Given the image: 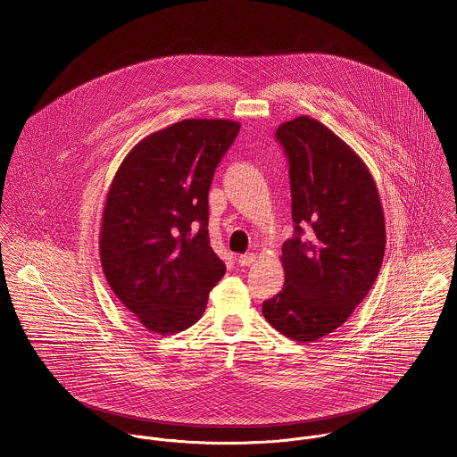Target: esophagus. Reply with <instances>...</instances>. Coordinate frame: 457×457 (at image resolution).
Segmentation results:
<instances>
[{"label":"esophagus","mask_w":457,"mask_h":457,"mask_svg":"<svg viewBox=\"0 0 457 457\" xmlns=\"http://www.w3.org/2000/svg\"><path fill=\"white\" fill-rule=\"evenodd\" d=\"M253 261H255V253H252V252H248V253H242V255L238 257L240 266H252V264H253Z\"/></svg>","instance_id":"obj_1"}]
</instances>
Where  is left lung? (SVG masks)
<instances>
[{"label": "left lung", "mask_w": 457, "mask_h": 457, "mask_svg": "<svg viewBox=\"0 0 457 457\" xmlns=\"http://www.w3.org/2000/svg\"><path fill=\"white\" fill-rule=\"evenodd\" d=\"M275 137L288 158L294 237L281 246L285 285L262 313L283 336L308 343L341 327L372 288L385 213L369 169L330 129L299 116Z\"/></svg>", "instance_id": "obj_1"}]
</instances>
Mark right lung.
Here are the masks:
<instances>
[{"label":"right lung","instance_id":"1","mask_svg":"<svg viewBox=\"0 0 457 457\" xmlns=\"http://www.w3.org/2000/svg\"><path fill=\"white\" fill-rule=\"evenodd\" d=\"M238 132L231 120H182L142 139L111 182L103 271L116 297L154 334L196 323L226 273L209 238V189Z\"/></svg>","mask_w":457,"mask_h":457}]
</instances>
